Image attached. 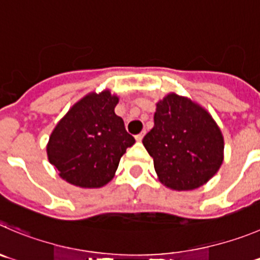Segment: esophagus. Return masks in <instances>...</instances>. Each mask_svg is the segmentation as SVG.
Masks as SVG:
<instances>
[{
    "instance_id": "obj_1",
    "label": "esophagus",
    "mask_w": 260,
    "mask_h": 260,
    "mask_svg": "<svg viewBox=\"0 0 260 260\" xmlns=\"http://www.w3.org/2000/svg\"><path fill=\"white\" fill-rule=\"evenodd\" d=\"M144 135H145V132H141L140 135H136V141L141 142L142 138H144Z\"/></svg>"
}]
</instances>
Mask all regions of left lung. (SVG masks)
<instances>
[{"label":"left lung","mask_w":260,"mask_h":260,"mask_svg":"<svg viewBox=\"0 0 260 260\" xmlns=\"http://www.w3.org/2000/svg\"><path fill=\"white\" fill-rule=\"evenodd\" d=\"M159 181L171 190L205 185L220 168L224 141L209 113L187 97L168 93L156 104L154 127L142 140Z\"/></svg>","instance_id":"left-lung-1"}]
</instances>
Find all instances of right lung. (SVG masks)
<instances>
[{"label": "right lung", "mask_w": 260, "mask_h": 260, "mask_svg": "<svg viewBox=\"0 0 260 260\" xmlns=\"http://www.w3.org/2000/svg\"><path fill=\"white\" fill-rule=\"evenodd\" d=\"M119 97L109 89L86 94L52 131L47 156L59 176L74 186L99 188L113 179L135 138L114 111Z\"/></svg>", "instance_id": "right-lung-1"}]
</instances>
